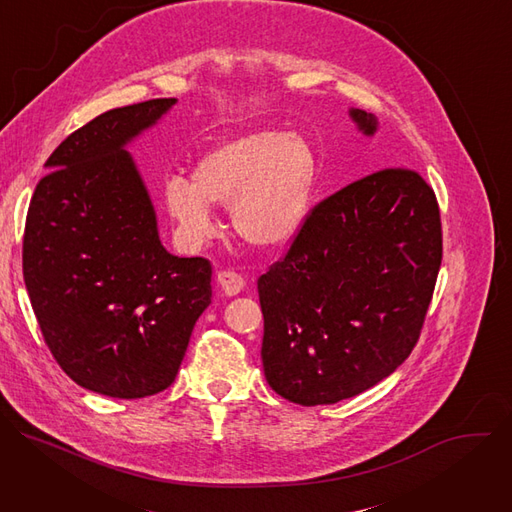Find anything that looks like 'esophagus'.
Instances as JSON below:
<instances>
[{"label": "esophagus", "mask_w": 512, "mask_h": 512, "mask_svg": "<svg viewBox=\"0 0 512 512\" xmlns=\"http://www.w3.org/2000/svg\"><path fill=\"white\" fill-rule=\"evenodd\" d=\"M216 281H218V285H221V289L225 291L227 296H237V294H241L243 287H245V277L239 271H233V269L218 271Z\"/></svg>", "instance_id": "34e87169"}]
</instances>
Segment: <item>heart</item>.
Segmentation results:
<instances>
[{
  "label": "heart",
  "instance_id": "1",
  "mask_svg": "<svg viewBox=\"0 0 512 512\" xmlns=\"http://www.w3.org/2000/svg\"><path fill=\"white\" fill-rule=\"evenodd\" d=\"M188 178L164 186V204L180 239L196 247L216 231L210 202L231 204L235 231L257 247H283L294 239L312 202L316 156L300 137L253 131L218 143Z\"/></svg>",
  "mask_w": 512,
  "mask_h": 512
}]
</instances>
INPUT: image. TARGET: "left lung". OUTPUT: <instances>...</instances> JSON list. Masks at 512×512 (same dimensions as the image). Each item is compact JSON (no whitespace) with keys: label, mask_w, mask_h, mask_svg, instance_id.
I'll return each mask as SVG.
<instances>
[{"label":"left lung","mask_w":512,"mask_h":512,"mask_svg":"<svg viewBox=\"0 0 512 512\" xmlns=\"http://www.w3.org/2000/svg\"><path fill=\"white\" fill-rule=\"evenodd\" d=\"M350 115L375 133L371 113ZM440 265V206L419 172L381 168L320 200L257 281L269 387L304 407L375 387L415 348Z\"/></svg>","instance_id":"1"}]
</instances>
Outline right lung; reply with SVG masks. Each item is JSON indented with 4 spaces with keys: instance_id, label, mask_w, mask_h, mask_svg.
I'll return each instance as SVG.
<instances>
[{
    "instance_id": "obj_1",
    "label": "right lung",
    "mask_w": 512,
    "mask_h": 512,
    "mask_svg": "<svg viewBox=\"0 0 512 512\" xmlns=\"http://www.w3.org/2000/svg\"><path fill=\"white\" fill-rule=\"evenodd\" d=\"M174 103L111 109L70 133L26 216L22 269L44 342L72 381L107 397L168 389L212 298L210 261L164 249L123 150Z\"/></svg>"
}]
</instances>
